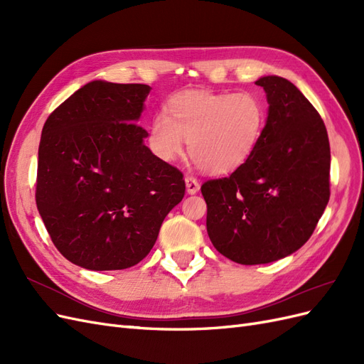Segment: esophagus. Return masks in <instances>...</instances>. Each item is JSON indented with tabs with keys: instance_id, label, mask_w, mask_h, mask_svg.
<instances>
[{
	"instance_id": "34e87169",
	"label": "esophagus",
	"mask_w": 364,
	"mask_h": 364,
	"mask_svg": "<svg viewBox=\"0 0 364 364\" xmlns=\"http://www.w3.org/2000/svg\"><path fill=\"white\" fill-rule=\"evenodd\" d=\"M185 186H186V193H188V194H196L197 191H199V188H200L199 182H197V179L193 178V176H186V178H185Z\"/></svg>"
}]
</instances>
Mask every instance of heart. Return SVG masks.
Returning a JSON list of instances; mask_svg holds the SVG:
<instances>
[{"instance_id":"obj_1","label":"heart","mask_w":364,"mask_h":364,"mask_svg":"<svg viewBox=\"0 0 364 364\" xmlns=\"http://www.w3.org/2000/svg\"><path fill=\"white\" fill-rule=\"evenodd\" d=\"M262 126L264 107L253 94L185 91L167 102L165 117L153 118L149 142L161 159L173 161L183 153V139L188 141L197 168L220 176L250 158Z\"/></svg>"}]
</instances>
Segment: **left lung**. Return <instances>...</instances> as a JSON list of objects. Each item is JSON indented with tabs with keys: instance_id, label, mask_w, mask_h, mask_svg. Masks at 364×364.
Listing matches in <instances>:
<instances>
[{
	"instance_id": "8db88e82",
	"label": "left lung",
	"mask_w": 364,
	"mask_h": 364,
	"mask_svg": "<svg viewBox=\"0 0 364 364\" xmlns=\"http://www.w3.org/2000/svg\"><path fill=\"white\" fill-rule=\"evenodd\" d=\"M269 111L250 158L202 185L214 247L245 266L291 255L314 232L329 200L331 151L323 121L287 79L264 75Z\"/></svg>"
}]
</instances>
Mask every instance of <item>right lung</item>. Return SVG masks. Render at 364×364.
<instances>
[{"instance_id":"right-lung-1","label":"right lung","mask_w":364,"mask_h":364,"mask_svg":"<svg viewBox=\"0 0 364 364\" xmlns=\"http://www.w3.org/2000/svg\"><path fill=\"white\" fill-rule=\"evenodd\" d=\"M151 87L94 80L46 121L36 205L54 246L87 270L144 259L185 194L183 174L144 144L136 124Z\"/></svg>"}]
</instances>
